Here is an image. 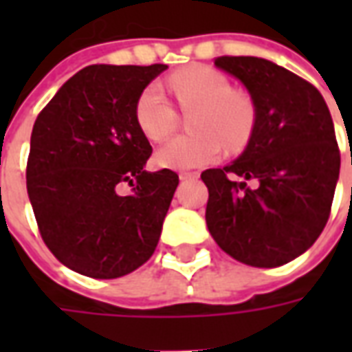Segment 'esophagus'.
Listing matches in <instances>:
<instances>
[{"label": "esophagus", "instance_id": "esophagus-1", "mask_svg": "<svg viewBox=\"0 0 352 352\" xmlns=\"http://www.w3.org/2000/svg\"><path fill=\"white\" fill-rule=\"evenodd\" d=\"M198 175H199L198 171H181V173H179V179L184 181V179H194V177H198Z\"/></svg>", "mask_w": 352, "mask_h": 352}]
</instances>
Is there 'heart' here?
<instances>
[{
	"instance_id": "obj_1",
	"label": "heart",
	"mask_w": 352,
	"mask_h": 352,
	"mask_svg": "<svg viewBox=\"0 0 352 352\" xmlns=\"http://www.w3.org/2000/svg\"><path fill=\"white\" fill-rule=\"evenodd\" d=\"M169 87L188 118L190 135L171 139L162 146L156 160L164 168L192 169L214 162L222 143L230 151L243 148L256 124V107L243 92H236L224 73L209 65H190L171 75ZM139 130L151 141L168 139L177 128L175 107L158 85L141 92L135 107Z\"/></svg>"
}]
</instances>
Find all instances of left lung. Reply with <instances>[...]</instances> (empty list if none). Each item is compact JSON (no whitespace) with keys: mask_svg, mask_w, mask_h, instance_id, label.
<instances>
[{"mask_svg":"<svg viewBox=\"0 0 352 352\" xmlns=\"http://www.w3.org/2000/svg\"><path fill=\"white\" fill-rule=\"evenodd\" d=\"M214 65L249 90L256 124L236 162L201 173L207 228L237 262L277 267L307 251L330 217L341 164L332 116L317 88L270 60L221 56Z\"/></svg>","mask_w":352,"mask_h":352,"instance_id":"8db88e82","label":"left lung"}]
</instances>
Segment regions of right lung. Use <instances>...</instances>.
I'll return each mask as SVG.
<instances>
[{"mask_svg":"<svg viewBox=\"0 0 352 352\" xmlns=\"http://www.w3.org/2000/svg\"><path fill=\"white\" fill-rule=\"evenodd\" d=\"M168 65H88L45 105L32 130L28 196L50 252L94 279L128 275L153 256L179 175L145 171L141 92ZM128 184V197L120 188Z\"/></svg>","mask_w":352,"mask_h":352,"instance_id":"obj_1","label":"right lung"}]
</instances>
